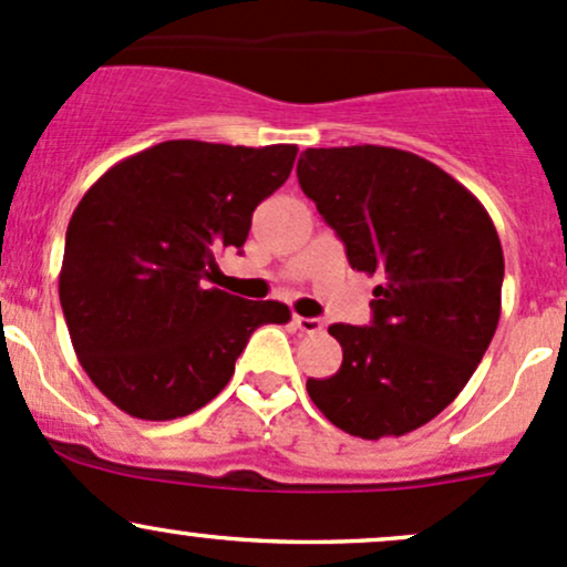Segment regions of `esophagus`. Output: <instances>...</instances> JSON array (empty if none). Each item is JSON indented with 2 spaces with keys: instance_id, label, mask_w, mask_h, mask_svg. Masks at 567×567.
Instances as JSON below:
<instances>
[{
  "instance_id": "obj_1",
  "label": "esophagus",
  "mask_w": 567,
  "mask_h": 567,
  "mask_svg": "<svg viewBox=\"0 0 567 567\" xmlns=\"http://www.w3.org/2000/svg\"><path fill=\"white\" fill-rule=\"evenodd\" d=\"M291 324H295V330H300L302 334H319L321 330H324L321 319H306V316H295V319H291Z\"/></svg>"
}]
</instances>
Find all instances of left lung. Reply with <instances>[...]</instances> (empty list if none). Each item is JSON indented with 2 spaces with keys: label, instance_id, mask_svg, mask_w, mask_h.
<instances>
[{
  "label": "left lung",
  "instance_id": "1",
  "mask_svg": "<svg viewBox=\"0 0 567 567\" xmlns=\"http://www.w3.org/2000/svg\"><path fill=\"white\" fill-rule=\"evenodd\" d=\"M297 181L349 265L379 278L370 327H330L343 362L308 379L310 400L349 435H405L452 403L489 349L503 289L495 224L452 175L400 148H308Z\"/></svg>",
  "mask_w": 567,
  "mask_h": 567
}]
</instances>
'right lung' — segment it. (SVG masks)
<instances>
[{"instance_id":"obj_1","label":"right lung","mask_w":567,"mask_h":567,"mask_svg":"<svg viewBox=\"0 0 567 567\" xmlns=\"http://www.w3.org/2000/svg\"><path fill=\"white\" fill-rule=\"evenodd\" d=\"M297 145L167 140L107 169L66 227L59 300L94 386L145 422L188 416L235 373L251 332L286 324L276 300L205 289L221 248L286 184Z\"/></svg>"}]
</instances>
